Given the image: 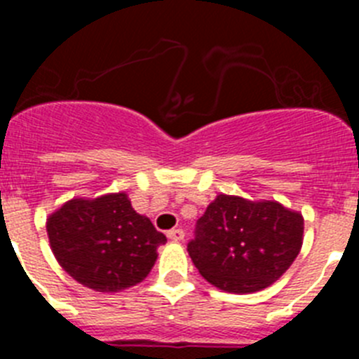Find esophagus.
I'll use <instances>...</instances> for the list:
<instances>
[{
  "label": "esophagus",
  "mask_w": 359,
  "mask_h": 359,
  "mask_svg": "<svg viewBox=\"0 0 359 359\" xmlns=\"http://www.w3.org/2000/svg\"><path fill=\"white\" fill-rule=\"evenodd\" d=\"M167 237H169L172 243H180V241H183V237H185V231H183L182 228H172V230L167 231Z\"/></svg>",
  "instance_id": "esophagus-1"
}]
</instances>
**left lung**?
Listing matches in <instances>:
<instances>
[{"label": "left lung", "instance_id": "1", "mask_svg": "<svg viewBox=\"0 0 359 359\" xmlns=\"http://www.w3.org/2000/svg\"><path fill=\"white\" fill-rule=\"evenodd\" d=\"M304 217L277 201L219 194L187 244L199 273L228 293H253L286 273L302 248Z\"/></svg>", "mask_w": 359, "mask_h": 359}]
</instances>
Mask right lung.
<instances>
[{
    "mask_svg": "<svg viewBox=\"0 0 359 359\" xmlns=\"http://www.w3.org/2000/svg\"><path fill=\"white\" fill-rule=\"evenodd\" d=\"M46 231L66 273L102 293L144 280L156 262L158 246L167 243L123 192L65 203L48 217Z\"/></svg>",
    "mask_w": 359,
    "mask_h": 359,
    "instance_id": "obj_1",
    "label": "right lung"
}]
</instances>
